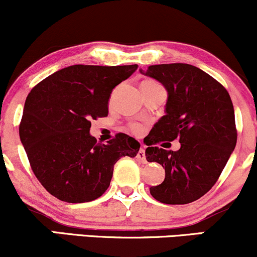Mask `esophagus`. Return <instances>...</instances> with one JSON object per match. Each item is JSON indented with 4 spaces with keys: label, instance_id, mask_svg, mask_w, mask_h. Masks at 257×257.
I'll return each instance as SVG.
<instances>
[{
    "label": "esophagus",
    "instance_id": "obj_1",
    "mask_svg": "<svg viewBox=\"0 0 257 257\" xmlns=\"http://www.w3.org/2000/svg\"><path fill=\"white\" fill-rule=\"evenodd\" d=\"M137 157H138L139 161L143 162V163H145V162H146V156H145V149H144V147H141V149L139 150Z\"/></svg>",
    "mask_w": 257,
    "mask_h": 257
}]
</instances>
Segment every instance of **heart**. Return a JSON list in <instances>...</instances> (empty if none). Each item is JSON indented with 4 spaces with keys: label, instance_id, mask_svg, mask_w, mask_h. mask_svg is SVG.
I'll return each instance as SVG.
<instances>
[{
    "label": "heart",
    "instance_id": "b5f03b06",
    "mask_svg": "<svg viewBox=\"0 0 257 257\" xmlns=\"http://www.w3.org/2000/svg\"><path fill=\"white\" fill-rule=\"evenodd\" d=\"M150 82H151V81H150ZM132 131L134 133H137V134H140L141 131H143V128H141V126L139 124H134V125H132Z\"/></svg>",
    "mask_w": 257,
    "mask_h": 257
}]
</instances>
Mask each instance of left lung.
Wrapping results in <instances>:
<instances>
[{
  "instance_id": "obj_1",
  "label": "left lung",
  "mask_w": 257,
  "mask_h": 257,
  "mask_svg": "<svg viewBox=\"0 0 257 257\" xmlns=\"http://www.w3.org/2000/svg\"><path fill=\"white\" fill-rule=\"evenodd\" d=\"M140 72L157 79L168 91L166 114L150 132L145 152L147 162L164 168L166 178L150 193L164 204L194 202L215 185L237 144L231 96L193 65H152ZM175 138L182 144L178 152L155 146Z\"/></svg>"
}]
</instances>
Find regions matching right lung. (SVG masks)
Masks as SVG:
<instances>
[{
    "instance_id": "add662e5",
    "label": "right lung",
    "mask_w": 257,
    "mask_h": 257,
    "mask_svg": "<svg viewBox=\"0 0 257 257\" xmlns=\"http://www.w3.org/2000/svg\"><path fill=\"white\" fill-rule=\"evenodd\" d=\"M138 65H72L48 76L26 98L20 141L38 181L67 203L90 202L110 186L113 166L123 156L135 157L140 144L116 135L107 144L89 134L91 119L106 117L116 85Z\"/></svg>"
}]
</instances>
